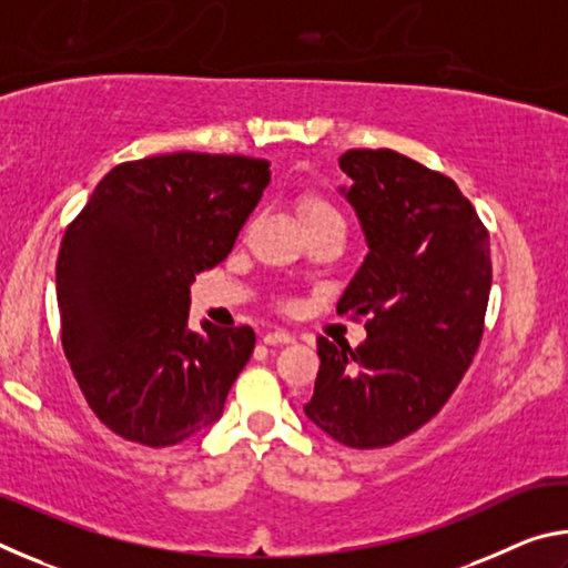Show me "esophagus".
<instances>
[{"instance_id": "esophagus-1", "label": "esophagus", "mask_w": 568, "mask_h": 568, "mask_svg": "<svg viewBox=\"0 0 568 568\" xmlns=\"http://www.w3.org/2000/svg\"><path fill=\"white\" fill-rule=\"evenodd\" d=\"M263 341H265V345H285V343H293L295 335L287 331H271L263 335Z\"/></svg>"}]
</instances>
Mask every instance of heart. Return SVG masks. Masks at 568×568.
Segmentation results:
<instances>
[{
	"label": "heart",
	"mask_w": 568,
	"mask_h": 568,
	"mask_svg": "<svg viewBox=\"0 0 568 568\" xmlns=\"http://www.w3.org/2000/svg\"><path fill=\"white\" fill-rule=\"evenodd\" d=\"M297 215H301L303 225L321 223V220H343L338 207L318 192H305V195L297 197Z\"/></svg>",
	"instance_id": "heart-1"
}]
</instances>
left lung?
I'll use <instances>...</instances> for the list:
<instances>
[{"label":"left lung","instance_id":"1","mask_svg":"<svg viewBox=\"0 0 568 568\" xmlns=\"http://www.w3.org/2000/svg\"><path fill=\"white\" fill-rule=\"evenodd\" d=\"M343 190L371 253L338 303L365 321L358 348L318 338L305 416L351 448L398 444L454 396L484 338L488 230L450 178L396 150H348Z\"/></svg>","mask_w":568,"mask_h":568}]
</instances>
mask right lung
I'll use <instances>...</instances> for the list:
<instances>
[{
  "label": "right lung",
  "mask_w": 568,
  "mask_h": 568,
  "mask_svg": "<svg viewBox=\"0 0 568 568\" xmlns=\"http://www.w3.org/2000/svg\"><path fill=\"white\" fill-rule=\"evenodd\" d=\"M267 182L261 158L132 160L112 168L67 225L57 257L62 348L112 434L165 448L220 418L255 333L190 331V283L230 255Z\"/></svg>",
  "instance_id": "1"
}]
</instances>
